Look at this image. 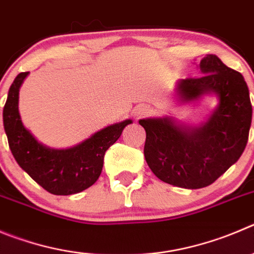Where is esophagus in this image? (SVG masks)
<instances>
[{
  "label": "esophagus",
  "instance_id": "esophagus-1",
  "mask_svg": "<svg viewBox=\"0 0 254 254\" xmlns=\"http://www.w3.org/2000/svg\"><path fill=\"white\" fill-rule=\"evenodd\" d=\"M149 113H150V109L146 105H139L136 106L134 110V115L136 116V118H143V116L148 115Z\"/></svg>",
  "mask_w": 254,
  "mask_h": 254
}]
</instances>
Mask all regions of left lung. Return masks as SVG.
Here are the masks:
<instances>
[{
  "instance_id": "1",
  "label": "left lung",
  "mask_w": 254,
  "mask_h": 254,
  "mask_svg": "<svg viewBox=\"0 0 254 254\" xmlns=\"http://www.w3.org/2000/svg\"><path fill=\"white\" fill-rule=\"evenodd\" d=\"M202 76L182 79L175 87L182 105L215 95L218 105L199 125H187L174 116L139 120L145 129L144 156L160 181L199 189L210 186L241 158L248 141L252 105L245 77L207 55L198 65Z\"/></svg>"
}]
</instances>
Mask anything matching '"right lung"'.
<instances>
[{
    "label": "right lung",
    "instance_id": "add662e5",
    "mask_svg": "<svg viewBox=\"0 0 254 254\" xmlns=\"http://www.w3.org/2000/svg\"><path fill=\"white\" fill-rule=\"evenodd\" d=\"M28 73L21 72L16 76L3 108V127L11 153L17 164L49 193L55 195L80 193L98 181L105 151L132 120L109 125L71 148H50L40 143L21 120L18 92Z\"/></svg>",
    "mask_w": 254,
    "mask_h": 254
}]
</instances>
